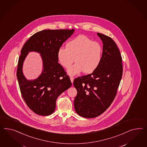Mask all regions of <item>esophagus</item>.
Returning <instances> with one entry per match:
<instances>
[{"instance_id":"1","label":"esophagus","mask_w":147,"mask_h":147,"mask_svg":"<svg viewBox=\"0 0 147 147\" xmlns=\"http://www.w3.org/2000/svg\"><path fill=\"white\" fill-rule=\"evenodd\" d=\"M70 80H71V83L73 84V81H74V78H73V76H71V77H70Z\"/></svg>"}]
</instances>
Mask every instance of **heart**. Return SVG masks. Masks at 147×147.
I'll use <instances>...</instances> for the list:
<instances>
[{"label":"heart","mask_w":147,"mask_h":147,"mask_svg":"<svg viewBox=\"0 0 147 147\" xmlns=\"http://www.w3.org/2000/svg\"><path fill=\"white\" fill-rule=\"evenodd\" d=\"M103 48L100 44L87 36L79 35L69 41L66 48L61 47L57 51V59L64 68H68V74L75 76L83 71L90 74L98 67L101 63Z\"/></svg>","instance_id":"heart-1"}]
</instances>
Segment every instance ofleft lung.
<instances>
[{"mask_svg":"<svg viewBox=\"0 0 147 147\" xmlns=\"http://www.w3.org/2000/svg\"><path fill=\"white\" fill-rule=\"evenodd\" d=\"M103 45V54L98 67L90 74L74 80L77 90L74 109L86 118L98 117L110 106L117 94L123 75L122 58L114 40L97 33Z\"/></svg>","mask_w":147,"mask_h":147,"instance_id":"8db88e82","label":"left lung"}]
</instances>
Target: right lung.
I'll use <instances>...</instances> for the list:
<instances>
[{"mask_svg":"<svg viewBox=\"0 0 147 147\" xmlns=\"http://www.w3.org/2000/svg\"><path fill=\"white\" fill-rule=\"evenodd\" d=\"M74 32V29L42 30L31 36L21 49L16 76L24 100L37 115H51L55 110L58 97L71 86L69 76L58 63L57 53ZM29 51L39 53L43 63L41 74L34 80H27L22 70Z\"/></svg>","mask_w":147,"mask_h":147,"instance_id":"add662e5","label":"right lung"}]
</instances>
